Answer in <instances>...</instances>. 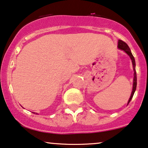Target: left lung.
Wrapping results in <instances>:
<instances>
[{
  "label": "left lung",
  "instance_id": "1",
  "mask_svg": "<svg viewBox=\"0 0 148 148\" xmlns=\"http://www.w3.org/2000/svg\"><path fill=\"white\" fill-rule=\"evenodd\" d=\"M118 48L121 50H123L125 51V52L127 53L128 56L130 57L131 58V62H132V64H133V71H134V74H133V89H132V92H131V97H130L129 101H128V104L129 103V102L131 101V100L132 99V98L133 97V95L135 93L136 88H137V74H136V70H135V58L132 54L131 49H130L129 47L128 46V45L127 43L124 42V41L119 40V42H118Z\"/></svg>",
  "mask_w": 148,
  "mask_h": 148
}]
</instances>
